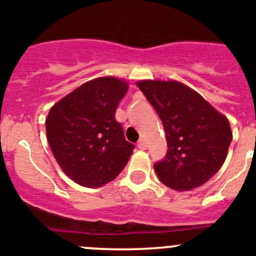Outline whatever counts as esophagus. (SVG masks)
Masks as SVG:
<instances>
[{
    "mask_svg": "<svg viewBox=\"0 0 256 256\" xmlns=\"http://www.w3.org/2000/svg\"><path fill=\"white\" fill-rule=\"evenodd\" d=\"M137 146H138V149H141V150H145L146 148H148L145 140H140L138 144H137Z\"/></svg>",
    "mask_w": 256,
    "mask_h": 256,
    "instance_id": "obj_1",
    "label": "esophagus"
}]
</instances>
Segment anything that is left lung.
Wrapping results in <instances>:
<instances>
[{"mask_svg":"<svg viewBox=\"0 0 256 256\" xmlns=\"http://www.w3.org/2000/svg\"><path fill=\"white\" fill-rule=\"evenodd\" d=\"M164 126L167 154L154 164L174 190H192L222 168L232 141L229 120L196 92L178 82H137Z\"/></svg>","mask_w":256,"mask_h":256,"instance_id":"left-lung-1","label":"left lung"}]
</instances>
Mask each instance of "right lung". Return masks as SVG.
<instances>
[{
	"mask_svg": "<svg viewBox=\"0 0 256 256\" xmlns=\"http://www.w3.org/2000/svg\"><path fill=\"white\" fill-rule=\"evenodd\" d=\"M124 80L104 76L85 82L56 102L45 122L48 142L58 164L78 185L98 188L123 171L134 145L115 120L126 96Z\"/></svg>",
	"mask_w": 256,
	"mask_h": 256,
	"instance_id": "add662e5",
	"label": "right lung"
}]
</instances>
